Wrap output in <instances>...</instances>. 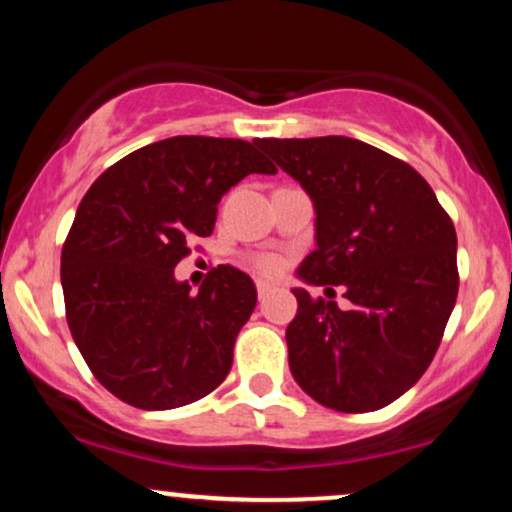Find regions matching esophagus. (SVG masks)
Here are the masks:
<instances>
[{
    "label": "esophagus",
    "instance_id": "esophagus-1",
    "mask_svg": "<svg viewBox=\"0 0 512 512\" xmlns=\"http://www.w3.org/2000/svg\"><path fill=\"white\" fill-rule=\"evenodd\" d=\"M272 291H274V284H269V281H257V296L267 298Z\"/></svg>",
    "mask_w": 512,
    "mask_h": 512
}]
</instances>
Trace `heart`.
<instances>
[{
    "mask_svg": "<svg viewBox=\"0 0 512 512\" xmlns=\"http://www.w3.org/2000/svg\"><path fill=\"white\" fill-rule=\"evenodd\" d=\"M255 269L264 276H276L284 272V257L274 255V252H264L255 257Z\"/></svg>",
    "mask_w": 512,
    "mask_h": 512,
    "instance_id": "heart-1",
    "label": "heart"
}]
</instances>
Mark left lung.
<instances>
[{"instance_id": "obj_1", "label": "left lung", "mask_w": 512, "mask_h": 512, "mask_svg": "<svg viewBox=\"0 0 512 512\" xmlns=\"http://www.w3.org/2000/svg\"><path fill=\"white\" fill-rule=\"evenodd\" d=\"M315 207L305 284L344 289L346 308L293 289L286 327L296 383L346 414L402 397L436 356L460 289L457 236L436 192L409 163L349 137L260 139Z\"/></svg>"}]
</instances>
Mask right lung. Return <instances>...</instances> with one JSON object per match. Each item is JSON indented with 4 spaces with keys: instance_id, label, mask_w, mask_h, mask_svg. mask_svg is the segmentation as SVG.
Here are the masks:
<instances>
[{
    "instance_id": "1",
    "label": "right lung",
    "mask_w": 512,
    "mask_h": 512,
    "mask_svg": "<svg viewBox=\"0 0 512 512\" xmlns=\"http://www.w3.org/2000/svg\"><path fill=\"white\" fill-rule=\"evenodd\" d=\"M250 173H276L255 144L170 137L117 161L81 199L62 248L64 308L91 373L122 402L175 409L226 380L255 284L219 264L192 293L173 269Z\"/></svg>"
}]
</instances>
